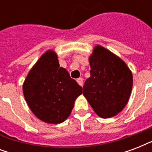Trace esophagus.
I'll return each mask as SVG.
<instances>
[{
  "instance_id": "esophagus-1",
  "label": "esophagus",
  "mask_w": 152,
  "mask_h": 152,
  "mask_svg": "<svg viewBox=\"0 0 152 152\" xmlns=\"http://www.w3.org/2000/svg\"><path fill=\"white\" fill-rule=\"evenodd\" d=\"M76 82H77V83H78L79 85L80 86H83V78H79L76 80Z\"/></svg>"
}]
</instances>
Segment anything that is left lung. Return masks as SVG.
<instances>
[{"instance_id": "1", "label": "left lung", "mask_w": 152, "mask_h": 152, "mask_svg": "<svg viewBox=\"0 0 152 152\" xmlns=\"http://www.w3.org/2000/svg\"><path fill=\"white\" fill-rule=\"evenodd\" d=\"M91 76L83 95L98 116L114 117L125 108L132 88V73L122 59L97 45L89 57Z\"/></svg>"}]
</instances>
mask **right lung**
<instances>
[{
  "instance_id": "right-lung-1",
  "label": "right lung",
  "mask_w": 152,
  "mask_h": 152,
  "mask_svg": "<svg viewBox=\"0 0 152 152\" xmlns=\"http://www.w3.org/2000/svg\"><path fill=\"white\" fill-rule=\"evenodd\" d=\"M23 92L32 113L48 124H60L69 118L83 88L60 67L57 55L49 50L30 70Z\"/></svg>"
}]
</instances>
